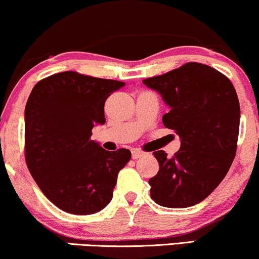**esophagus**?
Instances as JSON below:
<instances>
[{
    "label": "esophagus",
    "instance_id": "34e87169",
    "mask_svg": "<svg viewBox=\"0 0 259 259\" xmlns=\"http://www.w3.org/2000/svg\"><path fill=\"white\" fill-rule=\"evenodd\" d=\"M145 154V152H142V151H139V150H134L132 152V156H133V159H138L140 157H142Z\"/></svg>",
    "mask_w": 259,
    "mask_h": 259
}]
</instances>
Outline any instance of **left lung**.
Masks as SVG:
<instances>
[{
  "label": "left lung",
  "instance_id": "1",
  "mask_svg": "<svg viewBox=\"0 0 259 259\" xmlns=\"http://www.w3.org/2000/svg\"><path fill=\"white\" fill-rule=\"evenodd\" d=\"M142 82L170 107L163 124L181 139L174 156L153 152L159 170L148 180L151 198L163 207L195 206L221 184L236 154L240 103L234 85L224 74L197 62Z\"/></svg>",
  "mask_w": 259,
  "mask_h": 259
}]
</instances>
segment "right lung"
Instances as JSON below:
<instances>
[{
    "mask_svg": "<svg viewBox=\"0 0 259 259\" xmlns=\"http://www.w3.org/2000/svg\"><path fill=\"white\" fill-rule=\"evenodd\" d=\"M123 81L78 72L47 76L32 88L25 106V162L44 195L59 209L92 214L112 200L126 148L106 151L91 140L106 121V100Z\"/></svg>",
    "mask_w": 259,
    "mask_h": 259,
    "instance_id": "right-lung-1",
    "label": "right lung"
}]
</instances>
